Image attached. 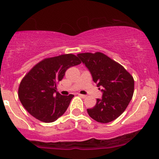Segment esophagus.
I'll list each match as a JSON object with an SVG mask.
<instances>
[{"instance_id": "esophagus-1", "label": "esophagus", "mask_w": 159, "mask_h": 159, "mask_svg": "<svg viewBox=\"0 0 159 159\" xmlns=\"http://www.w3.org/2000/svg\"><path fill=\"white\" fill-rule=\"evenodd\" d=\"M78 95H79V97H81V98H86V95H84V94H81V93H79V94H78Z\"/></svg>"}]
</instances>
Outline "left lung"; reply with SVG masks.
Wrapping results in <instances>:
<instances>
[{
  "label": "left lung",
  "instance_id": "8db88e82",
  "mask_svg": "<svg viewBox=\"0 0 159 159\" xmlns=\"http://www.w3.org/2000/svg\"><path fill=\"white\" fill-rule=\"evenodd\" d=\"M92 75L93 82L103 87L102 99L88 109V115L97 122L110 123L125 111L134 92L133 76L118 62L102 52L78 54Z\"/></svg>",
  "mask_w": 159,
  "mask_h": 159
}]
</instances>
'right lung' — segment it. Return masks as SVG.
Here are the masks:
<instances>
[{"instance_id": "right-lung-1", "label": "right lung", "mask_w": 159, "mask_h": 159, "mask_svg": "<svg viewBox=\"0 0 159 159\" xmlns=\"http://www.w3.org/2000/svg\"><path fill=\"white\" fill-rule=\"evenodd\" d=\"M81 63L75 55L65 54L44 58L33 66L18 89L20 101L30 114L44 123H52L62 116L74 95L60 94L56 86L68 68Z\"/></svg>"}]
</instances>
